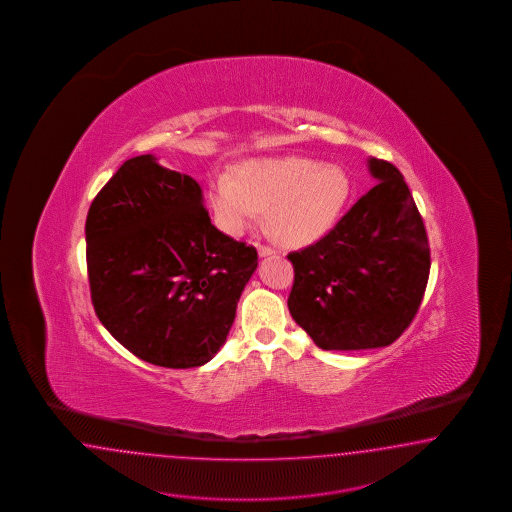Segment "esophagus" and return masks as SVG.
<instances>
[{
    "mask_svg": "<svg viewBox=\"0 0 512 512\" xmlns=\"http://www.w3.org/2000/svg\"><path fill=\"white\" fill-rule=\"evenodd\" d=\"M257 251H259V257H270V255H276V249L268 248V246H257Z\"/></svg>",
    "mask_w": 512,
    "mask_h": 512,
    "instance_id": "obj_1",
    "label": "esophagus"
}]
</instances>
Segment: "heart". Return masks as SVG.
Segmentation results:
<instances>
[{
	"label": "heart",
	"instance_id": "obj_1",
	"mask_svg": "<svg viewBox=\"0 0 512 512\" xmlns=\"http://www.w3.org/2000/svg\"><path fill=\"white\" fill-rule=\"evenodd\" d=\"M351 193L347 172L308 157H266L244 163L234 178L216 172L208 202L216 223L242 234L266 210V225L283 246L306 248L334 229Z\"/></svg>",
	"mask_w": 512,
	"mask_h": 512
}]
</instances>
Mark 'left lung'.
I'll return each instance as SVG.
<instances>
[{
    "label": "left lung",
    "instance_id": "left-lung-1",
    "mask_svg": "<svg viewBox=\"0 0 512 512\" xmlns=\"http://www.w3.org/2000/svg\"><path fill=\"white\" fill-rule=\"evenodd\" d=\"M377 184L317 244L289 253L295 283L289 311L317 347H387L419 311L430 248L402 172L368 159Z\"/></svg>",
    "mask_w": 512,
    "mask_h": 512
}]
</instances>
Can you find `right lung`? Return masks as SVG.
I'll return each mask as SVG.
<instances>
[{
  "mask_svg": "<svg viewBox=\"0 0 512 512\" xmlns=\"http://www.w3.org/2000/svg\"><path fill=\"white\" fill-rule=\"evenodd\" d=\"M86 263L101 325L140 360L186 370L216 357L257 268L221 233L197 180L152 154L127 159L86 217Z\"/></svg>",
  "mask_w": 512,
  "mask_h": 512,
  "instance_id": "add662e5",
  "label": "right lung"
}]
</instances>
